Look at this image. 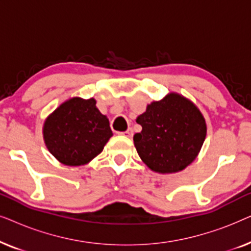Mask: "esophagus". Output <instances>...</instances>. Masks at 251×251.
Returning a JSON list of instances; mask_svg holds the SVG:
<instances>
[{
    "label": "esophagus",
    "instance_id": "obj_1",
    "mask_svg": "<svg viewBox=\"0 0 251 251\" xmlns=\"http://www.w3.org/2000/svg\"><path fill=\"white\" fill-rule=\"evenodd\" d=\"M121 135L126 136V137H132V135H133V131H132V129H128V130H126V131H123V132H121Z\"/></svg>",
    "mask_w": 251,
    "mask_h": 251
}]
</instances>
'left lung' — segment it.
I'll list each match as a JSON object with an SVG mask.
<instances>
[{
  "label": "left lung",
  "mask_w": 251,
  "mask_h": 251,
  "mask_svg": "<svg viewBox=\"0 0 251 251\" xmlns=\"http://www.w3.org/2000/svg\"><path fill=\"white\" fill-rule=\"evenodd\" d=\"M137 123L143 128L133 136L138 155L150 169L160 174L185 169L197 157L207 135L201 112L177 94L153 101Z\"/></svg>",
  "instance_id": "8db88e82"
}]
</instances>
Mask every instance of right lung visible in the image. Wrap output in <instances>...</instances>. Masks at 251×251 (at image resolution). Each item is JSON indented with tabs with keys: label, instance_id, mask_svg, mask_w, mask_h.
I'll use <instances>...</instances> for the list:
<instances>
[{
	"label": "right lung",
	"instance_id": "1",
	"mask_svg": "<svg viewBox=\"0 0 251 251\" xmlns=\"http://www.w3.org/2000/svg\"><path fill=\"white\" fill-rule=\"evenodd\" d=\"M113 136L109 121L96 107L94 98H72L61 104L43 126L49 152L71 167L88 163Z\"/></svg>",
	"mask_w": 251,
	"mask_h": 251
}]
</instances>
